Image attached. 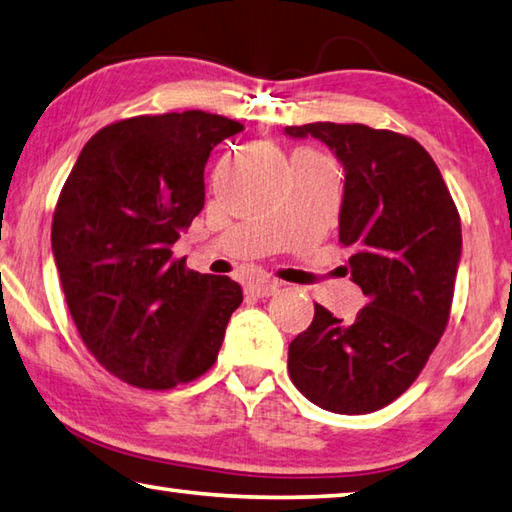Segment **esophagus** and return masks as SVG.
<instances>
[{"label": "esophagus", "mask_w": 512, "mask_h": 512, "mask_svg": "<svg viewBox=\"0 0 512 512\" xmlns=\"http://www.w3.org/2000/svg\"><path fill=\"white\" fill-rule=\"evenodd\" d=\"M281 285L276 281H256V283H249V294L251 297H258V299H265V297H272V294L279 292Z\"/></svg>", "instance_id": "obj_1"}]
</instances>
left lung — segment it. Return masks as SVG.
<instances>
[{
	"mask_svg": "<svg viewBox=\"0 0 512 512\" xmlns=\"http://www.w3.org/2000/svg\"><path fill=\"white\" fill-rule=\"evenodd\" d=\"M315 137L344 166L339 242L369 303L353 321L315 303L288 351L303 396L335 414H369L402 396L450 319L461 261V218L443 175L416 139L362 123L288 125Z\"/></svg>",
	"mask_w": 512,
	"mask_h": 512,
	"instance_id": "left-lung-1",
	"label": "left lung"
}]
</instances>
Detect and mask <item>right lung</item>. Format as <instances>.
<instances>
[{"mask_svg":"<svg viewBox=\"0 0 512 512\" xmlns=\"http://www.w3.org/2000/svg\"><path fill=\"white\" fill-rule=\"evenodd\" d=\"M242 123L202 110L98 130L62 186L51 249L71 319L101 366L139 389H173L218 360L242 290L186 270L179 233L204 206V166Z\"/></svg>","mask_w":512,"mask_h":512,"instance_id":"1","label":"right lung"}]
</instances>
